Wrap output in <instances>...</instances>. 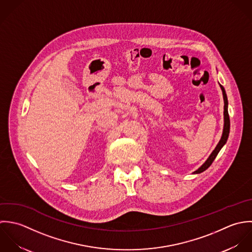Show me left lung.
Segmentation results:
<instances>
[{"label":"left lung","mask_w":252,"mask_h":252,"mask_svg":"<svg viewBox=\"0 0 252 252\" xmlns=\"http://www.w3.org/2000/svg\"><path fill=\"white\" fill-rule=\"evenodd\" d=\"M222 94H223V99H224V126H223V132H222V136L218 142V144L216 145L215 149L212 151V153L209 155V157L207 158V159L201 164V166L193 172V174H199L203 172L204 170H206L211 163L213 162V160L215 159L216 156L218 155L219 151L222 149V147L226 144L227 139L229 137V132H230V118H229V114H228V98H227V94L226 92L224 90V88L219 84Z\"/></svg>","instance_id":"obj_1"}]
</instances>
